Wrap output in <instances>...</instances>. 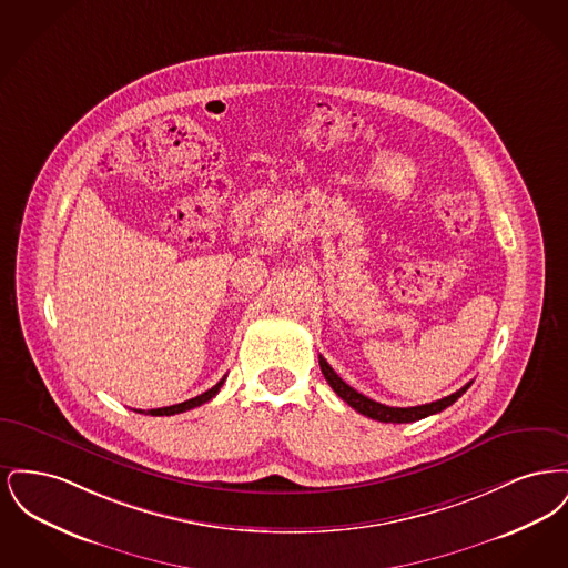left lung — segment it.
<instances>
[{
  "label": "left lung",
  "mask_w": 568,
  "mask_h": 568,
  "mask_svg": "<svg viewBox=\"0 0 568 568\" xmlns=\"http://www.w3.org/2000/svg\"><path fill=\"white\" fill-rule=\"evenodd\" d=\"M320 366H322V373H324L325 381L329 383V387H332L347 405L355 408L357 413H362V415H366V417H371V419H377V422H385V424H408V422L424 419V417L434 415V413H440L443 408L454 405L459 396L470 387V383H473V381L466 383L456 394L445 396V398H440V400H436V403L419 406H405V408H403V406L381 405L377 400H371L368 396L355 392L352 385H347L343 378L338 377V375L332 371V366L325 362L322 355H320Z\"/></svg>",
  "instance_id": "1"
}]
</instances>
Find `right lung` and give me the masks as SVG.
I'll list each match as a JSON object with an SVG mask.
<instances>
[{
    "instance_id": "1",
    "label": "right lung",
    "mask_w": 568,
    "mask_h": 568,
    "mask_svg": "<svg viewBox=\"0 0 568 568\" xmlns=\"http://www.w3.org/2000/svg\"><path fill=\"white\" fill-rule=\"evenodd\" d=\"M223 383H225V377L221 378V381L216 383L215 387H211L209 392H204V394H200V396H195V398H191V400H185V403H179V405L172 406H163V408H151V410H146V413H144V410H135V413H144V415H155V417H162V415H176V413L190 410V408L204 405V403H209L211 398H215Z\"/></svg>"
}]
</instances>
